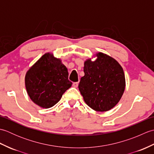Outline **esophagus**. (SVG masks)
<instances>
[{
	"mask_svg": "<svg viewBox=\"0 0 154 154\" xmlns=\"http://www.w3.org/2000/svg\"><path fill=\"white\" fill-rule=\"evenodd\" d=\"M78 85H79V83H78V82H75V83H73V86L74 87L76 88V87H78Z\"/></svg>",
	"mask_w": 154,
	"mask_h": 154,
	"instance_id": "34e87169",
	"label": "esophagus"
}]
</instances>
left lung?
Returning a JSON list of instances; mask_svg holds the SVG:
<instances>
[{
	"label": "left lung",
	"instance_id": "1",
	"mask_svg": "<svg viewBox=\"0 0 154 154\" xmlns=\"http://www.w3.org/2000/svg\"><path fill=\"white\" fill-rule=\"evenodd\" d=\"M97 59L84 63L85 75L81 78L79 89L84 101L97 112L112 109L119 102L126 87L122 66L115 59L102 52Z\"/></svg>",
	"mask_w": 154,
	"mask_h": 154
}]
</instances>
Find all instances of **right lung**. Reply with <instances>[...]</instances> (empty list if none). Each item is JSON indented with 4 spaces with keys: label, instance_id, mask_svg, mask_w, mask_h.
I'll list each match as a JSON object with an SVG mask.
<instances>
[{
    "label": "right lung",
    "instance_id": "1",
    "mask_svg": "<svg viewBox=\"0 0 154 154\" xmlns=\"http://www.w3.org/2000/svg\"><path fill=\"white\" fill-rule=\"evenodd\" d=\"M68 75L67 69L61 59L49 52L45 54L26 73L25 87L28 96L39 106L52 107L71 87Z\"/></svg>",
    "mask_w": 154,
    "mask_h": 154
}]
</instances>
